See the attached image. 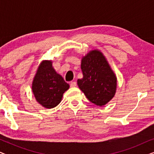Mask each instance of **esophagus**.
I'll return each instance as SVG.
<instances>
[{
	"instance_id": "esophagus-1",
	"label": "esophagus",
	"mask_w": 154,
	"mask_h": 154,
	"mask_svg": "<svg viewBox=\"0 0 154 154\" xmlns=\"http://www.w3.org/2000/svg\"><path fill=\"white\" fill-rule=\"evenodd\" d=\"M70 86H71V88H74V87H75V86H76V83H75V81L71 82V83H70Z\"/></svg>"
}]
</instances>
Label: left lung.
Returning a JSON list of instances; mask_svg holds the SVG:
<instances>
[{
    "label": "left lung",
    "instance_id": "1",
    "mask_svg": "<svg viewBox=\"0 0 154 154\" xmlns=\"http://www.w3.org/2000/svg\"><path fill=\"white\" fill-rule=\"evenodd\" d=\"M81 68L83 79L77 81L80 90L97 106L112 100L117 88V77L100 50L94 49L83 56Z\"/></svg>",
    "mask_w": 154,
    "mask_h": 154
}]
</instances>
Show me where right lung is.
<instances>
[{"label": "right lung", "instance_id": "right-lung-1", "mask_svg": "<svg viewBox=\"0 0 154 154\" xmlns=\"http://www.w3.org/2000/svg\"><path fill=\"white\" fill-rule=\"evenodd\" d=\"M69 88L62 75L56 72L52 60H43L33 77L31 90L36 102L46 109L57 106Z\"/></svg>", "mask_w": 154, "mask_h": 154}]
</instances>
